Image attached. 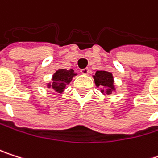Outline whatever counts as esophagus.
I'll return each mask as SVG.
<instances>
[{
  "mask_svg": "<svg viewBox=\"0 0 158 158\" xmlns=\"http://www.w3.org/2000/svg\"><path fill=\"white\" fill-rule=\"evenodd\" d=\"M81 72L82 74H84V75H88V74H89V72H90V69H89L88 67H86V68L81 69Z\"/></svg>",
  "mask_w": 158,
  "mask_h": 158,
  "instance_id": "34e87169",
  "label": "esophagus"
}]
</instances>
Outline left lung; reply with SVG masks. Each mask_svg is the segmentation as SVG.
Instances as JSON below:
<instances>
[{
  "instance_id": "8db88e82",
  "label": "left lung",
  "mask_w": 158,
  "mask_h": 158,
  "mask_svg": "<svg viewBox=\"0 0 158 158\" xmlns=\"http://www.w3.org/2000/svg\"><path fill=\"white\" fill-rule=\"evenodd\" d=\"M94 78L96 86L102 87L101 88L102 94H112V92L115 91L114 78L112 73L104 70H98L94 76Z\"/></svg>"
}]
</instances>
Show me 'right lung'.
<instances>
[{
    "label": "right lung",
    "instance_id": "right-lung-1",
    "mask_svg": "<svg viewBox=\"0 0 158 158\" xmlns=\"http://www.w3.org/2000/svg\"><path fill=\"white\" fill-rule=\"evenodd\" d=\"M77 74L74 72L73 69H58L52 76V82L48 83L47 87L52 89L53 92L62 94L65 89L66 85H68L74 76Z\"/></svg>",
    "mask_w": 158,
    "mask_h": 158
}]
</instances>
